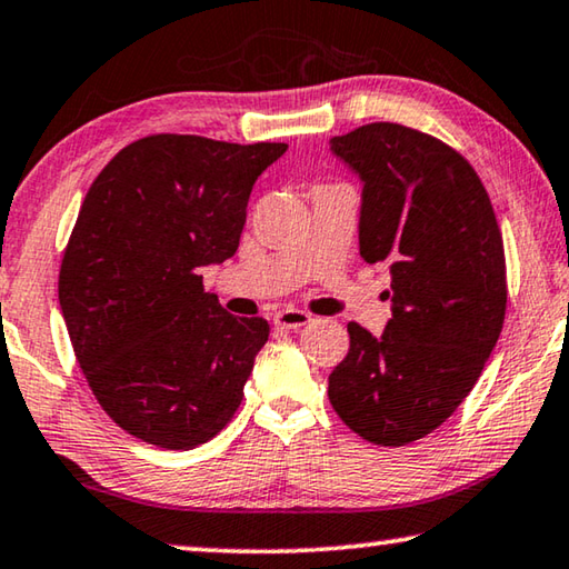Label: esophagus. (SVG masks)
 Returning <instances> with one entry per match:
<instances>
[{
  "label": "esophagus",
  "mask_w": 569,
  "mask_h": 569,
  "mask_svg": "<svg viewBox=\"0 0 569 569\" xmlns=\"http://www.w3.org/2000/svg\"><path fill=\"white\" fill-rule=\"evenodd\" d=\"M273 321H276V327H281V329H301V327H306V323H311L313 317L309 311H301V309H283L276 313Z\"/></svg>",
  "instance_id": "esophagus-1"
}]
</instances>
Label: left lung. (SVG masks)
Masks as SVG:
<instances>
[{"instance_id":"left-lung-1","label":"left lung","mask_w":569,"mask_h":569,"mask_svg":"<svg viewBox=\"0 0 569 569\" xmlns=\"http://www.w3.org/2000/svg\"><path fill=\"white\" fill-rule=\"evenodd\" d=\"M365 182L359 252L387 260L392 319L380 339L349 321L329 402L375 446L443 426L483 372L507 313V258L483 182L463 154L400 123L331 139Z\"/></svg>"}]
</instances>
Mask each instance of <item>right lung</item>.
I'll use <instances>...</instances> for the list:
<instances>
[{
  "label": "right lung",
  "mask_w": 569,
  "mask_h": 569,
  "mask_svg": "<svg viewBox=\"0 0 569 569\" xmlns=\"http://www.w3.org/2000/svg\"><path fill=\"white\" fill-rule=\"evenodd\" d=\"M286 143L151 133L93 179L58 299L88 387L149 446L207 443L240 408L268 321L232 317L200 268L236 256L252 184Z\"/></svg>",
  "instance_id": "obj_1"
}]
</instances>
